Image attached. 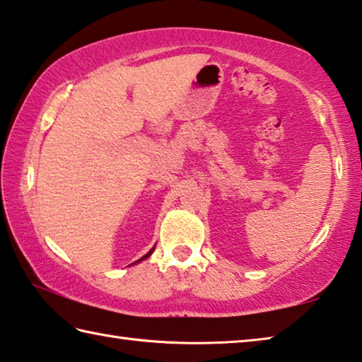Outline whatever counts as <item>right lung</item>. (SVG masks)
<instances>
[{
  "label": "right lung",
  "instance_id": "obj_1",
  "mask_svg": "<svg viewBox=\"0 0 362 362\" xmlns=\"http://www.w3.org/2000/svg\"><path fill=\"white\" fill-rule=\"evenodd\" d=\"M156 250V246H154V248H152L149 252H148V255H144L141 259H138V261L136 262H141V261H144V259H148L151 255H152V251H154ZM136 262H133V264H136Z\"/></svg>",
  "mask_w": 362,
  "mask_h": 362
}]
</instances>
